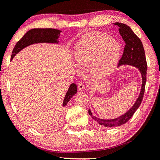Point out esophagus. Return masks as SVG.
Instances as JSON below:
<instances>
[{
	"mask_svg": "<svg viewBox=\"0 0 160 160\" xmlns=\"http://www.w3.org/2000/svg\"><path fill=\"white\" fill-rule=\"evenodd\" d=\"M78 86V89L80 90H83L84 89H85V85H84V83L82 82V81L79 82Z\"/></svg>",
	"mask_w": 160,
	"mask_h": 160,
	"instance_id": "obj_1",
	"label": "esophagus"
}]
</instances>
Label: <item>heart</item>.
<instances>
[{"label": "heart", "mask_w": 160, "mask_h": 160, "mask_svg": "<svg viewBox=\"0 0 160 160\" xmlns=\"http://www.w3.org/2000/svg\"><path fill=\"white\" fill-rule=\"evenodd\" d=\"M121 45L114 38L104 32L86 34L78 43L75 57L78 63L87 66L92 63V70L99 77L112 71L118 59Z\"/></svg>", "instance_id": "b5f03b06"}]
</instances>
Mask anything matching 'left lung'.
<instances>
[{
  "mask_svg": "<svg viewBox=\"0 0 160 160\" xmlns=\"http://www.w3.org/2000/svg\"><path fill=\"white\" fill-rule=\"evenodd\" d=\"M114 25H117L119 28V33L122 37L124 42H126L123 55L118 61V65L128 64L134 66L139 68L142 77V85L140 96L138 98L137 101L135 102L133 107L128 112H127L125 114L120 116V117L112 119V120H104V119L96 118L95 116L92 115L90 110L88 111L89 114L92 117L93 119H94V121H96L100 125H104V126L107 127L121 126L126 123L132 117L142 102L145 90L146 79H147L148 65L147 61H146L145 50L141 40L132 31V29L128 25L119 22H116Z\"/></svg>",
  "mask_w": 160,
  "mask_h": 160,
  "instance_id": "8db88e82",
  "label": "left lung"
}]
</instances>
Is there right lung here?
I'll list each match as a JSON object with an SVG mask.
<instances>
[{
	"instance_id": "right-lung-1",
	"label": "right lung",
	"mask_w": 160,
	"mask_h": 160,
	"mask_svg": "<svg viewBox=\"0 0 160 160\" xmlns=\"http://www.w3.org/2000/svg\"><path fill=\"white\" fill-rule=\"evenodd\" d=\"M61 31L56 29H32L28 31L27 33L22 37V39L17 42L14 48H13L12 56L10 59H12L15 54L28 46L34 43L39 42H48L55 43L57 42L56 39H58V34ZM77 92L76 84L72 83L70 85L67 93L65 96L63 101V107L66 106L67 103L69 102L70 98Z\"/></svg>"
}]
</instances>
